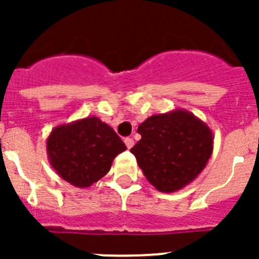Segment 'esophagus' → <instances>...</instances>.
<instances>
[{
    "label": "esophagus",
    "instance_id": "1",
    "mask_svg": "<svg viewBox=\"0 0 259 259\" xmlns=\"http://www.w3.org/2000/svg\"><path fill=\"white\" fill-rule=\"evenodd\" d=\"M124 144H125V145H127L128 149H131L132 146L135 145V141L132 140L131 137H125V139H124Z\"/></svg>",
    "mask_w": 259,
    "mask_h": 259
}]
</instances>
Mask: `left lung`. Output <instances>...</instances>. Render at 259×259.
I'll return each mask as SVG.
<instances>
[{"label":"left lung","mask_w":259,"mask_h":259,"mask_svg":"<svg viewBox=\"0 0 259 259\" xmlns=\"http://www.w3.org/2000/svg\"><path fill=\"white\" fill-rule=\"evenodd\" d=\"M137 132L141 140L131 153L148 182L163 193L193 182L211 157V130L187 110L149 116Z\"/></svg>","instance_id":"8db88e82"}]
</instances>
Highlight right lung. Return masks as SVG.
Here are the masks:
<instances>
[{
    "mask_svg": "<svg viewBox=\"0 0 259 259\" xmlns=\"http://www.w3.org/2000/svg\"><path fill=\"white\" fill-rule=\"evenodd\" d=\"M125 149L113 128L96 116L58 125L47 140L52 167L77 188H88L104 178L114 158Z\"/></svg>",
    "mask_w": 259,
    "mask_h": 259,
    "instance_id": "add662e5",
    "label": "right lung"
}]
</instances>
